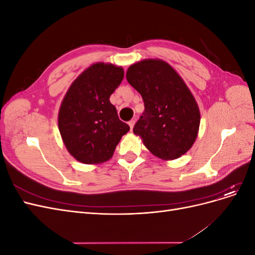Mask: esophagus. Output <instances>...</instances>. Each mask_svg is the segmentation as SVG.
<instances>
[{
	"mask_svg": "<svg viewBox=\"0 0 255 255\" xmlns=\"http://www.w3.org/2000/svg\"><path fill=\"white\" fill-rule=\"evenodd\" d=\"M134 125H135V120H130V121L128 122V126H129V128H130V130H133Z\"/></svg>",
	"mask_w": 255,
	"mask_h": 255,
	"instance_id": "34e87169",
	"label": "esophagus"
}]
</instances>
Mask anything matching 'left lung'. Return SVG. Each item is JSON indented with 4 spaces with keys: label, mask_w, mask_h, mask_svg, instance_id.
Listing matches in <instances>:
<instances>
[{
    "label": "left lung",
    "mask_w": 255,
    "mask_h": 255,
    "mask_svg": "<svg viewBox=\"0 0 255 255\" xmlns=\"http://www.w3.org/2000/svg\"><path fill=\"white\" fill-rule=\"evenodd\" d=\"M127 80L144 103L134 134L161 159L184 155L197 139L200 111L179 73L161 59H143L128 67Z\"/></svg>",
    "instance_id": "left-lung-1"
}]
</instances>
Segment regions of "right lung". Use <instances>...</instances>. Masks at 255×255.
<instances>
[{
	"label": "right lung",
	"instance_id": "right-lung-1",
	"mask_svg": "<svg viewBox=\"0 0 255 255\" xmlns=\"http://www.w3.org/2000/svg\"><path fill=\"white\" fill-rule=\"evenodd\" d=\"M125 76L123 68L97 63L74 80L58 112V128L68 152L83 164L112 158L129 127L122 122L110 97Z\"/></svg>",
	"mask_w": 255,
	"mask_h": 255
}]
</instances>
